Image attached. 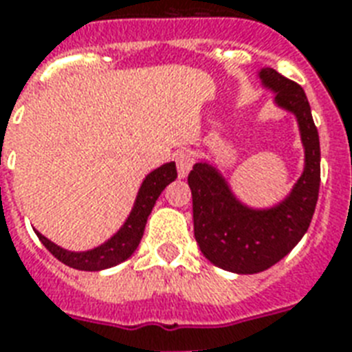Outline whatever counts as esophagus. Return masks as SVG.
Here are the masks:
<instances>
[{
    "mask_svg": "<svg viewBox=\"0 0 352 352\" xmlns=\"http://www.w3.org/2000/svg\"><path fill=\"white\" fill-rule=\"evenodd\" d=\"M175 162H177V171H179V177L184 179V177L190 173L192 170V164H193V159H192V153L188 151V149H179L175 153Z\"/></svg>",
    "mask_w": 352,
    "mask_h": 352,
    "instance_id": "1",
    "label": "esophagus"
}]
</instances>
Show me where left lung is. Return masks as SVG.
Segmentation results:
<instances>
[{"label":"left lung","mask_w":352,"mask_h":352,"mask_svg":"<svg viewBox=\"0 0 352 352\" xmlns=\"http://www.w3.org/2000/svg\"><path fill=\"white\" fill-rule=\"evenodd\" d=\"M259 78L300 124L305 170L289 197L270 210H252L234 197L214 166L197 162L188 175L199 248L215 267L235 274L263 272L283 259L305 235L320 192V137L305 91L276 69H261Z\"/></svg>","instance_id":"left-lung-1"}]
</instances>
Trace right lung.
Wrapping results in <instances>:
<instances>
[{"label":"right lung","mask_w":352,"mask_h":352,"mask_svg":"<svg viewBox=\"0 0 352 352\" xmlns=\"http://www.w3.org/2000/svg\"><path fill=\"white\" fill-rule=\"evenodd\" d=\"M177 179V168L175 162H168V164L160 166L155 171H151L146 179H144L142 186L138 190L137 201L133 206L131 214L127 217L120 230L113 235L111 239L104 243V245L96 246L93 250L87 252H69L60 248L58 245L43 237L40 232H36L38 239L43 243L47 250L51 252L52 256L60 259L63 265H67L76 270H104V268L115 267L118 263L126 261L127 257L131 256L133 252L137 250L138 243L142 239L144 228H146V221L155 206V201L159 199L170 182Z\"/></svg>","instance_id":"add662e5"}]
</instances>
